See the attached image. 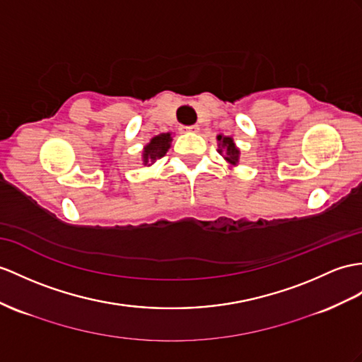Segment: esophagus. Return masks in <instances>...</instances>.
<instances>
[{"instance_id": "1", "label": "esophagus", "mask_w": 362, "mask_h": 362, "mask_svg": "<svg viewBox=\"0 0 362 362\" xmlns=\"http://www.w3.org/2000/svg\"><path fill=\"white\" fill-rule=\"evenodd\" d=\"M181 130H184V132H198V130H199V126H198V124H193V126H186V127H182Z\"/></svg>"}]
</instances>
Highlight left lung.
<instances>
[{
	"label": "left lung",
	"mask_w": 362,
	"mask_h": 362,
	"mask_svg": "<svg viewBox=\"0 0 362 362\" xmlns=\"http://www.w3.org/2000/svg\"><path fill=\"white\" fill-rule=\"evenodd\" d=\"M218 152L224 156V160L230 164V165H236L238 161H240V148H238L233 143V138L230 136H224V135H218Z\"/></svg>",
	"instance_id": "obj_1"
}]
</instances>
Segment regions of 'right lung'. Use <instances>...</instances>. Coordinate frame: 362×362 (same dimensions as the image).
Wrapping results in <instances>:
<instances>
[{
	"mask_svg": "<svg viewBox=\"0 0 362 362\" xmlns=\"http://www.w3.org/2000/svg\"><path fill=\"white\" fill-rule=\"evenodd\" d=\"M170 143H172V136L170 134H160L151 139L144 151H143V163L144 165H151L153 164L156 160L163 158L167 151L170 148Z\"/></svg>",
	"mask_w": 362,
	"mask_h": 362,
	"instance_id": "obj_1",
	"label": "right lung"
}]
</instances>
